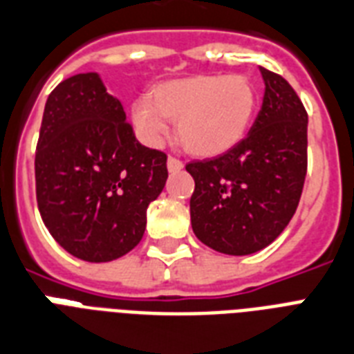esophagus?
Listing matches in <instances>:
<instances>
[{
	"label": "esophagus",
	"mask_w": 354,
	"mask_h": 354,
	"mask_svg": "<svg viewBox=\"0 0 354 354\" xmlns=\"http://www.w3.org/2000/svg\"><path fill=\"white\" fill-rule=\"evenodd\" d=\"M167 169L171 172H178V171H182L183 169V162L182 160H178L176 156H169L167 160Z\"/></svg>",
	"instance_id": "34e87169"
}]
</instances>
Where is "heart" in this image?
<instances>
[{
    "mask_svg": "<svg viewBox=\"0 0 354 354\" xmlns=\"http://www.w3.org/2000/svg\"><path fill=\"white\" fill-rule=\"evenodd\" d=\"M257 87L243 74H192L154 85L134 103L132 120L149 143H156L176 122L187 152L212 158L242 142L257 111Z\"/></svg>",
    "mask_w": 354,
    "mask_h": 354,
    "instance_id": "1",
    "label": "heart"
}]
</instances>
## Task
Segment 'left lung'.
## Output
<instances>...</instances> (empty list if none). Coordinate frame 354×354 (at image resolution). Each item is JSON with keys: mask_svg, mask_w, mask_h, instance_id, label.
I'll return each instance as SVG.
<instances>
[{"mask_svg": "<svg viewBox=\"0 0 354 354\" xmlns=\"http://www.w3.org/2000/svg\"><path fill=\"white\" fill-rule=\"evenodd\" d=\"M266 94L242 142L220 156L185 165L194 178L192 231L223 254L243 257L291 222L307 174V111L295 88L260 67Z\"/></svg>", "mask_w": 354, "mask_h": 354, "instance_id": "8db88e82", "label": "left lung"}]
</instances>
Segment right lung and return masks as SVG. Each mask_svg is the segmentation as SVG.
I'll list each match as a JSON object with an SVG mask.
<instances>
[{
    "mask_svg": "<svg viewBox=\"0 0 354 354\" xmlns=\"http://www.w3.org/2000/svg\"><path fill=\"white\" fill-rule=\"evenodd\" d=\"M36 200L59 245L111 261L140 243L147 207L167 182V154L138 142L120 100L94 73L48 94L37 138Z\"/></svg>",
    "mask_w": 354,
    "mask_h": 354,
    "instance_id": "1",
    "label": "right lung"
}]
</instances>
